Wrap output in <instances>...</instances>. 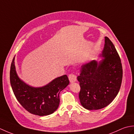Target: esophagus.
<instances>
[{"label": "esophagus", "mask_w": 134, "mask_h": 134, "mask_svg": "<svg viewBox=\"0 0 134 134\" xmlns=\"http://www.w3.org/2000/svg\"><path fill=\"white\" fill-rule=\"evenodd\" d=\"M69 80L70 81V82H74L76 81V76L75 74H70L69 75Z\"/></svg>", "instance_id": "34e87169"}]
</instances>
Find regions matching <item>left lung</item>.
<instances>
[{"label": "left lung", "mask_w": 134, "mask_h": 134, "mask_svg": "<svg viewBox=\"0 0 134 134\" xmlns=\"http://www.w3.org/2000/svg\"><path fill=\"white\" fill-rule=\"evenodd\" d=\"M101 62L92 60L81 66L77 79L81 87L79 98L88 110H97L108 106L120 90L123 69L121 60L114 45L105 37Z\"/></svg>", "instance_id": "obj_1"}]
</instances>
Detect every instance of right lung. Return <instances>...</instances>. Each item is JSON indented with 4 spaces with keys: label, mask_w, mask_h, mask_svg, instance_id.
<instances>
[{
    "label": "right lung",
    "mask_w": 134,
    "mask_h": 134,
    "mask_svg": "<svg viewBox=\"0 0 134 134\" xmlns=\"http://www.w3.org/2000/svg\"><path fill=\"white\" fill-rule=\"evenodd\" d=\"M14 59L15 58L11 64L10 79L17 100L32 114L41 116L52 114L59 107L60 92L69 84V78L64 75L55 79L44 87H30L18 78Z\"/></svg>",
    "instance_id": "1"
}]
</instances>
